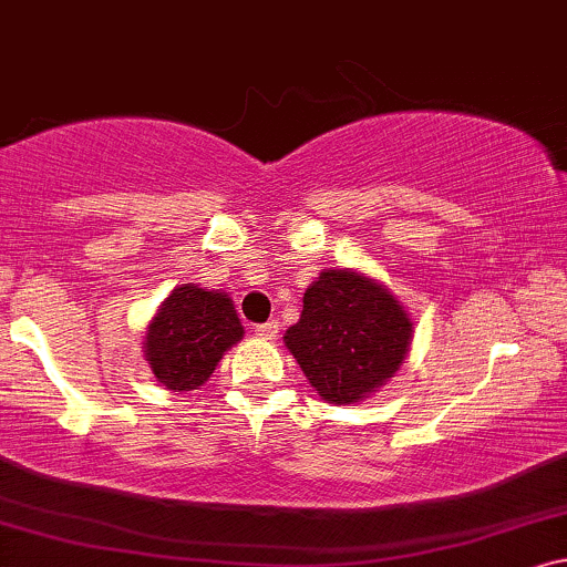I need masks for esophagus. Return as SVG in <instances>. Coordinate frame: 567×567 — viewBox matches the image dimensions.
<instances>
[{
    "instance_id": "obj_1",
    "label": "esophagus",
    "mask_w": 567,
    "mask_h": 567,
    "mask_svg": "<svg viewBox=\"0 0 567 567\" xmlns=\"http://www.w3.org/2000/svg\"><path fill=\"white\" fill-rule=\"evenodd\" d=\"M277 333H280V323H277V321H267V323L257 326V337L259 339L272 341V339H277Z\"/></svg>"
}]
</instances>
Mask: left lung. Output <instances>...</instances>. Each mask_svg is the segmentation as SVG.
<instances>
[{"mask_svg":"<svg viewBox=\"0 0 567 567\" xmlns=\"http://www.w3.org/2000/svg\"><path fill=\"white\" fill-rule=\"evenodd\" d=\"M285 347L310 388L333 405L360 403L401 370L413 321L385 282L360 269H323L302 295Z\"/></svg>","mask_w":567,"mask_h":567,"instance_id":"left-lung-1","label":"left lung"}]
</instances>
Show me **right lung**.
I'll return each instance as SVG.
<instances>
[{
	"mask_svg": "<svg viewBox=\"0 0 567 567\" xmlns=\"http://www.w3.org/2000/svg\"><path fill=\"white\" fill-rule=\"evenodd\" d=\"M244 339L228 292L177 285L156 308L143 337V357L172 393H187L205 385L230 347Z\"/></svg>",
	"mask_w": 567,
	"mask_h": 567,
	"instance_id": "add662e5",
	"label": "right lung"
}]
</instances>
